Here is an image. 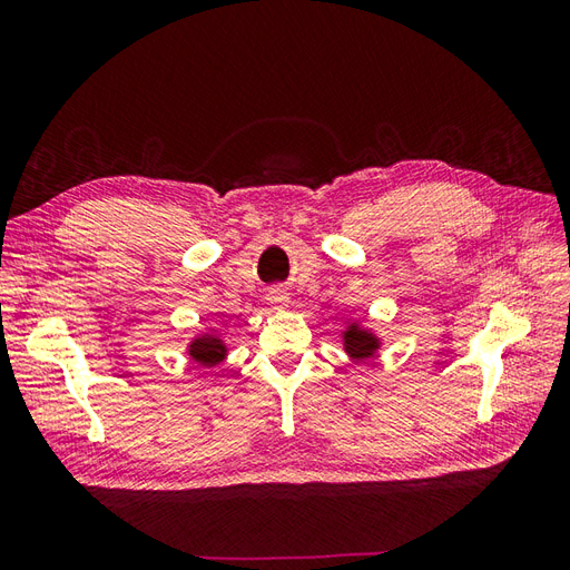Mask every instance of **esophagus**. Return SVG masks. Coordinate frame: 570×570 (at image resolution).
I'll list each match as a JSON object with an SVG mask.
<instances>
[{
	"label": "esophagus",
	"instance_id": "obj_1",
	"mask_svg": "<svg viewBox=\"0 0 570 570\" xmlns=\"http://www.w3.org/2000/svg\"><path fill=\"white\" fill-rule=\"evenodd\" d=\"M266 299H268V304H271L273 308H278V312H283V308L289 306V292L283 289V287H273V289L268 292Z\"/></svg>",
	"mask_w": 570,
	"mask_h": 570
}]
</instances>
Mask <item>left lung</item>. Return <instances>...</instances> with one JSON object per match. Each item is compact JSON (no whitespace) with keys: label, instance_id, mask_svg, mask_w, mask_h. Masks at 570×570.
Wrapping results in <instances>:
<instances>
[{"label":"left lung","instance_id":"8db88e82","mask_svg":"<svg viewBox=\"0 0 570 570\" xmlns=\"http://www.w3.org/2000/svg\"><path fill=\"white\" fill-rule=\"evenodd\" d=\"M340 337L344 354L354 361H368L383 347V337H377L375 331H371L366 323H361L356 318H350L344 323V331L340 333Z\"/></svg>","mask_w":570,"mask_h":570}]
</instances>
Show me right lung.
<instances>
[{"label":"right lung","mask_w":570,"mask_h":570,"mask_svg":"<svg viewBox=\"0 0 570 570\" xmlns=\"http://www.w3.org/2000/svg\"><path fill=\"white\" fill-rule=\"evenodd\" d=\"M185 352L202 368H214L220 364V361L228 358V344H226V340H223L220 333L206 331V333H199L189 340Z\"/></svg>","instance_id":"obj_1"}]
</instances>
